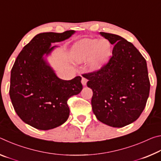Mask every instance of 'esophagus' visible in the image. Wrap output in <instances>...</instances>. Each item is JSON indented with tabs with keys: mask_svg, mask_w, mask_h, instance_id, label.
Instances as JSON below:
<instances>
[{
	"mask_svg": "<svg viewBox=\"0 0 161 161\" xmlns=\"http://www.w3.org/2000/svg\"><path fill=\"white\" fill-rule=\"evenodd\" d=\"M86 82H87V80H86V79L85 77H82V78H81V84H82L84 86H85L86 84Z\"/></svg>",
	"mask_w": 161,
	"mask_h": 161,
	"instance_id": "1",
	"label": "esophagus"
}]
</instances>
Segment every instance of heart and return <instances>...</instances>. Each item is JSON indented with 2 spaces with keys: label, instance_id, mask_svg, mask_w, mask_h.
<instances>
[{
  "label": "heart",
  "instance_id": "b5f03b06",
  "mask_svg": "<svg viewBox=\"0 0 161 161\" xmlns=\"http://www.w3.org/2000/svg\"><path fill=\"white\" fill-rule=\"evenodd\" d=\"M110 52L111 45L107 40L84 38L75 45L72 58L77 63L89 58V66L92 69H97L109 55Z\"/></svg>",
  "mask_w": 161,
  "mask_h": 161
}]
</instances>
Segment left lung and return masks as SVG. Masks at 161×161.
<instances>
[{
	"label": "left lung",
	"instance_id": "obj_1",
	"mask_svg": "<svg viewBox=\"0 0 161 161\" xmlns=\"http://www.w3.org/2000/svg\"><path fill=\"white\" fill-rule=\"evenodd\" d=\"M114 45L112 55L97 72L85 75L93 91L92 110L108 126L121 128L138 119L149 96L146 59L131 42L119 35L100 32Z\"/></svg>",
	"mask_w": 161,
	"mask_h": 161
}]
</instances>
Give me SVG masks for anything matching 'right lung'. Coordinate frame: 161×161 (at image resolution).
<instances>
[{
	"mask_svg": "<svg viewBox=\"0 0 161 161\" xmlns=\"http://www.w3.org/2000/svg\"><path fill=\"white\" fill-rule=\"evenodd\" d=\"M75 32H42L32 38L19 53L10 74V97L18 116L37 129H53L69 115L67 100L82 89L81 77L63 80L56 75L46 57L59 42Z\"/></svg>",
	"mask_w": 161,
	"mask_h": 161,
	"instance_id": "1",
	"label": "right lung"
}]
</instances>
